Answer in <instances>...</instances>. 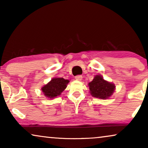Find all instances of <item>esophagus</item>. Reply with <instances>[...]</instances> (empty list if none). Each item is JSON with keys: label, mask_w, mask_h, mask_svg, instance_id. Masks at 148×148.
Here are the masks:
<instances>
[{"label": "esophagus", "mask_w": 148, "mask_h": 148, "mask_svg": "<svg viewBox=\"0 0 148 148\" xmlns=\"http://www.w3.org/2000/svg\"><path fill=\"white\" fill-rule=\"evenodd\" d=\"M82 78H83V77L82 75H77L75 77V79L77 81H79V82L82 80Z\"/></svg>", "instance_id": "34e87169"}]
</instances>
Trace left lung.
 I'll use <instances>...</instances> for the list:
<instances>
[{
	"label": "left lung",
	"instance_id": "8db88e82",
	"mask_svg": "<svg viewBox=\"0 0 148 148\" xmlns=\"http://www.w3.org/2000/svg\"><path fill=\"white\" fill-rule=\"evenodd\" d=\"M90 93L93 97L102 99H108L112 96L116 86L112 82L105 80L100 75H95L92 82L88 84Z\"/></svg>",
	"mask_w": 148,
	"mask_h": 148
}]
</instances>
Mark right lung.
<instances>
[{
  "label": "right lung",
  "instance_id": "right-lung-1",
  "mask_svg": "<svg viewBox=\"0 0 148 148\" xmlns=\"http://www.w3.org/2000/svg\"><path fill=\"white\" fill-rule=\"evenodd\" d=\"M69 82V80L64 79L62 77H54L47 84L44 85L41 90L46 98H54L61 94Z\"/></svg>",
  "mask_w": 148,
  "mask_h": 148
}]
</instances>
